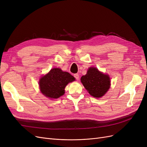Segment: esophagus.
Instances as JSON below:
<instances>
[{"label":"esophagus","instance_id":"obj_1","mask_svg":"<svg viewBox=\"0 0 147 147\" xmlns=\"http://www.w3.org/2000/svg\"><path fill=\"white\" fill-rule=\"evenodd\" d=\"M74 78H76V80H79V76L78 74H74Z\"/></svg>","mask_w":147,"mask_h":147}]
</instances>
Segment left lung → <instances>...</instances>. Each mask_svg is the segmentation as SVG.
I'll list each match as a JSON object with an SVG mask.
<instances>
[{
    "mask_svg": "<svg viewBox=\"0 0 147 147\" xmlns=\"http://www.w3.org/2000/svg\"><path fill=\"white\" fill-rule=\"evenodd\" d=\"M80 80L90 95L96 98L104 96L110 86L109 76L94 67L90 68L86 74L82 76Z\"/></svg>",
    "mask_w": 147,
    "mask_h": 147,
    "instance_id": "1",
    "label": "left lung"
}]
</instances>
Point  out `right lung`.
Returning a JSON list of instances; mask_svg holds the SVG:
<instances>
[{"label":"right lung","mask_w":147,"mask_h":147,"mask_svg":"<svg viewBox=\"0 0 147 147\" xmlns=\"http://www.w3.org/2000/svg\"><path fill=\"white\" fill-rule=\"evenodd\" d=\"M74 80L75 78L71 74L55 68L40 78V90L42 93L48 98L57 99L63 95L67 85Z\"/></svg>","instance_id":"1"}]
</instances>
